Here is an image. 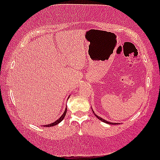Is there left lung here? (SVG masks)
<instances>
[{"mask_svg":"<svg viewBox=\"0 0 160 160\" xmlns=\"http://www.w3.org/2000/svg\"><path fill=\"white\" fill-rule=\"evenodd\" d=\"M93 112V111H92ZM93 113H94V112H93ZM95 114V113H94ZM95 117L96 118H98L99 120H100V121H103V122H104V123H109V124H112V125H113V124H116L115 123H110V122H109V121H105L104 119H103V118H101V117H98V115H95Z\"/></svg>","mask_w":160,"mask_h":160,"instance_id":"8db88e82","label":"left lung"}]
</instances>
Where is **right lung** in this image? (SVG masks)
<instances>
[{"label": "right lung", "mask_w": 160, "mask_h": 160, "mask_svg": "<svg viewBox=\"0 0 160 160\" xmlns=\"http://www.w3.org/2000/svg\"><path fill=\"white\" fill-rule=\"evenodd\" d=\"M66 112H67V109H65V112H64V113H63V115H62L61 117H60L59 119L57 120V121H56L55 122H53V123H50V124H48V125H45L44 126L45 127H50V126H55V125H57V124H58L59 123H60V122H61L62 120L64 119V118H65V115H66Z\"/></svg>", "instance_id": "1"}]
</instances>
